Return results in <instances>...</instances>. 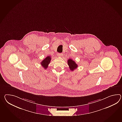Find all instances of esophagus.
I'll return each instance as SVG.
<instances>
[{"label": "esophagus", "instance_id": "obj_1", "mask_svg": "<svg viewBox=\"0 0 122 122\" xmlns=\"http://www.w3.org/2000/svg\"><path fill=\"white\" fill-rule=\"evenodd\" d=\"M57 56H63V55H62V53H57Z\"/></svg>", "mask_w": 122, "mask_h": 122}]
</instances>
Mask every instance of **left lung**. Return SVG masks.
Returning a JSON list of instances; mask_svg holds the SVG:
<instances>
[{
	"instance_id": "1",
	"label": "left lung",
	"mask_w": 122,
	"mask_h": 122,
	"mask_svg": "<svg viewBox=\"0 0 122 122\" xmlns=\"http://www.w3.org/2000/svg\"><path fill=\"white\" fill-rule=\"evenodd\" d=\"M67 63L68 65H69L71 71H74L78 66V65L76 64L75 62L73 60H71V59L68 60Z\"/></svg>"
}]
</instances>
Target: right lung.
Listing matches in <instances>:
<instances>
[{"mask_svg": "<svg viewBox=\"0 0 122 122\" xmlns=\"http://www.w3.org/2000/svg\"><path fill=\"white\" fill-rule=\"evenodd\" d=\"M51 60V57L50 56H48L46 57L41 62V65H42V67L44 68L45 69H46L48 67L49 63L50 62V61Z\"/></svg>", "mask_w": 122, "mask_h": 122, "instance_id": "obj_1", "label": "right lung"}]
</instances>
